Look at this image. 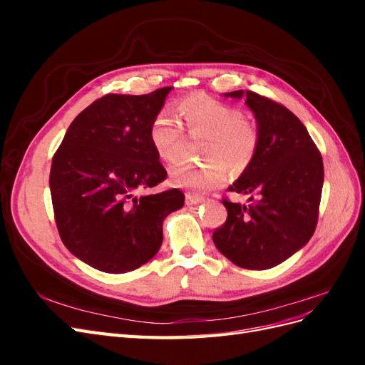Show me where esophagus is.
<instances>
[{"instance_id": "34e87169", "label": "esophagus", "mask_w": 365, "mask_h": 365, "mask_svg": "<svg viewBox=\"0 0 365 365\" xmlns=\"http://www.w3.org/2000/svg\"><path fill=\"white\" fill-rule=\"evenodd\" d=\"M204 200L201 196H197V195H185V204L187 205H196V204H201Z\"/></svg>"}]
</instances>
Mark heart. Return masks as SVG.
<instances>
[{
	"instance_id": "1",
	"label": "heart",
	"mask_w": 365,
	"mask_h": 365,
	"mask_svg": "<svg viewBox=\"0 0 365 365\" xmlns=\"http://www.w3.org/2000/svg\"><path fill=\"white\" fill-rule=\"evenodd\" d=\"M178 111L192 137L202 135L204 164H178L170 170V180L181 189L207 192L227 180V168L244 172L259 149V130L236 106L201 94L182 98ZM152 149L165 163H176L184 148V129L170 113L161 111L149 126Z\"/></svg>"
}]
</instances>
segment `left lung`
I'll return each instance as SVG.
<instances>
[{"label": "left lung", "mask_w": 365, "mask_h": 365, "mask_svg": "<svg viewBox=\"0 0 365 365\" xmlns=\"http://www.w3.org/2000/svg\"><path fill=\"white\" fill-rule=\"evenodd\" d=\"M224 97L245 98L257 121L259 149L228 187L250 195L252 202L224 200L228 217L215 230L213 242L240 268L269 269L300 251L314 235L324 182L322 153L288 108L252 91Z\"/></svg>", "instance_id": "obj_1"}]
</instances>
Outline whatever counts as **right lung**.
<instances>
[{
    "label": "right lung",
    "instance_id": "right-lung-1",
    "mask_svg": "<svg viewBox=\"0 0 365 365\" xmlns=\"http://www.w3.org/2000/svg\"><path fill=\"white\" fill-rule=\"evenodd\" d=\"M172 86L150 94H106L77 115L54 153L50 192L63 245L108 274L140 268L163 244V220L184 205L178 189L135 196L168 172L149 126Z\"/></svg>",
    "mask_w": 365,
    "mask_h": 365
}]
</instances>
